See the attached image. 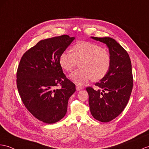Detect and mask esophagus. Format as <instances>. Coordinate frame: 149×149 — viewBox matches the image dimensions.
<instances>
[{"mask_svg": "<svg viewBox=\"0 0 149 149\" xmlns=\"http://www.w3.org/2000/svg\"><path fill=\"white\" fill-rule=\"evenodd\" d=\"M76 88H77V91H79V90H81L83 88L81 86H79V85H76Z\"/></svg>", "mask_w": 149, "mask_h": 149, "instance_id": "34e87169", "label": "esophagus"}]
</instances>
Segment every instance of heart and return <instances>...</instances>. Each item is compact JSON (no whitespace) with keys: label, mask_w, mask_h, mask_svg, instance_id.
Segmentation results:
<instances>
[{"label":"heart","mask_w":149,"mask_h":149,"mask_svg":"<svg viewBox=\"0 0 149 149\" xmlns=\"http://www.w3.org/2000/svg\"><path fill=\"white\" fill-rule=\"evenodd\" d=\"M59 61L60 66L68 72L81 61V70L72 72L70 78L77 84L83 85L93 78L95 81L102 79L109 70L111 57L107 49L95 43L80 42L72 47L71 53L65 51L61 54Z\"/></svg>","instance_id":"obj_1"}]
</instances>
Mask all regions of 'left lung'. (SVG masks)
I'll return each mask as SVG.
<instances>
[{
  "label": "left lung",
  "mask_w": 149,
  "mask_h": 149,
  "mask_svg": "<svg viewBox=\"0 0 149 149\" xmlns=\"http://www.w3.org/2000/svg\"><path fill=\"white\" fill-rule=\"evenodd\" d=\"M92 38L106 44L111 64L107 74L95 86L87 87L88 103L92 116L101 122H109L120 114L128 102L133 88L132 63L126 50L110 37Z\"/></svg>",
  "instance_id": "1"
}]
</instances>
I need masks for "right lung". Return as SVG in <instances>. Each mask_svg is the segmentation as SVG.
I'll return each mask as SVG.
<instances>
[{
	"instance_id": "add662e5",
	"label": "right lung",
	"mask_w": 149,
	"mask_h": 149,
	"mask_svg": "<svg viewBox=\"0 0 149 149\" xmlns=\"http://www.w3.org/2000/svg\"><path fill=\"white\" fill-rule=\"evenodd\" d=\"M74 40L67 35L38 42L22 56L16 73L17 88L24 106L47 124L66 115L75 85L63 73L59 56ZM59 85L61 88H55Z\"/></svg>"
}]
</instances>
